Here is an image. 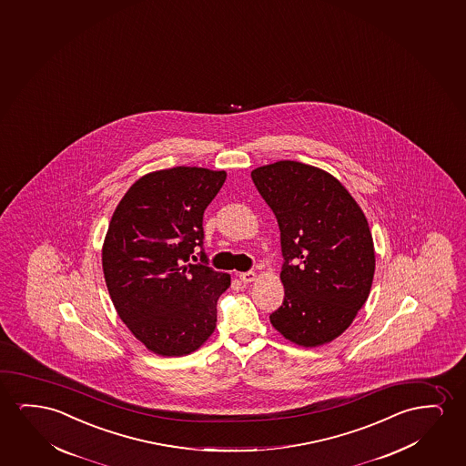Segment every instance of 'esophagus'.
<instances>
[{"instance_id":"34e87169","label":"esophagus","mask_w":466,"mask_h":466,"mask_svg":"<svg viewBox=\"0 0 466 466\" xmlns=\"http://www.w3.org/2000/svg\"><path fill=\"white\" fill-rule=\"evenodd\" d=\"M239 279L244 282V284H248V282L256 281L257 273L256 271H246V273H239Z\"/></svg>"}]
</instances>
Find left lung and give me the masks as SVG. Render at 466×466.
Here are the masks:
<instances>
[{
	"mask_svg": "<svg viewBox=\"0 0 466 466\" xmlns=\"http://www.w3.org/2000/svg\"><path fill=\"white\" fill-rule=\"evenodd\" d=\"M250 177L275 212L286 260L284 302L269 322L299 347L326 345L351 326L372 288L368 218L347 188L315 166L284 159Z\"/></svg>",
	"mask_w": 466,
	"mask_h": 466,
	"instance_id": "8db88e82",
	"label": "left lung"
}]
</instances>
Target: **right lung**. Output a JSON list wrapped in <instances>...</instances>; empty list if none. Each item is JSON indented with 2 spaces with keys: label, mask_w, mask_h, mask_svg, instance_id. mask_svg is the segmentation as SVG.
I'll list each match as a JSON object with an SVG mask.
<instances>
[{
  "label": "right lung",
  "mask_w": 466,
  "mask_h": 466,
  "mask_svg": "<svg viewBox=\"0 0 466 466\" xmlns=\"http://www.w3.org/2000/svg\"><path fill=\"white\" fill-rule=\"evenodd\" d=\"M225 178V171L188 166L148 172L113 212L102 246L106 289L121 321L151 353H193L216 329L217 300L231 278L187 262L203 248L204 210Z\"/></svg>",
  "instance_id": "add662e5"
}]
</instances>
